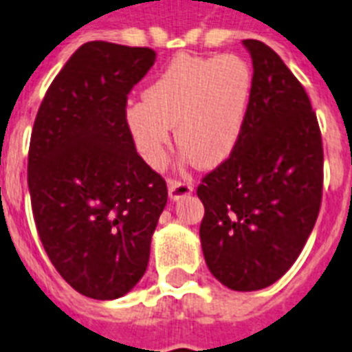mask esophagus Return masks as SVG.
Masks as SVG:
<instances>
[{
    "label": "esophagus",
    "instance_id": "34e87169",
    "mask_svg": "<svg viewBox=\"0 0 352 352\" xmlns=\"http://www.w3.org/2000/svg\"><path fill=\"white\" fill-rule=\"evenodd\" d=\"M167 185H168V196H170L173 199L184 198V196H189V194L192 192V184L187 182V179L168 178Z\"/></svg>",
    "mask_w": 352,
    "mask_h": 352
}]
</instances>
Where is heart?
I'll return each mask as SVG.
<instances>
[{
	"label": "heart",
	"mask_w": 352,
	"mask_h": 352,
	"mask_svg": "<svg viewBox=\"0 0 352 352\" xmlns=\"http://www.w3.org/2000/svg\"><path fill=\"white\" fill-rule=\"evenodd\" d=\"M252 85L251 65L241 56L174 58L145 89V100L125 109L134 147L151 167H163L176 125V142L196 165H220L240 142Z\"/></svg>",
	"instance_id": "heart-1"
}]
</instances>
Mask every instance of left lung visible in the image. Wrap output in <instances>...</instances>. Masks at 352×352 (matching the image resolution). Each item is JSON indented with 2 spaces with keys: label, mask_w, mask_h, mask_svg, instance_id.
<instances>
[{
  "label": "left lung",
  "mask_w": 352,
  "mask_h": 352,
  "mask_svg": "<svg viewBox=\"0 0 352 352\" xmlns=\"http://www.w3.org/2000/svg\"><path fill=\"white\" fill-rule=\"evenodd\" d=\"M243 45L254 69L243 132L196 192L210 272L232 291H258L291 269L316 223L323 145L316 112L287 65L258 39Z\"/></svg>",
  "instance_id": "1"
}]
</instances>
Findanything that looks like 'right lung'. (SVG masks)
<instances>
[{
	"mask_svg": "<svg viewBox=\"0 0 352 352\" xmlns=\"http://www.w3.org/2000/svg\"><path fill=\"white\" fill-rule=\"evenodd\" d=\"M156 61L148 47L81 45L50 83L34 122L29 190L39 240L70 287L94 300L127 294L145 274L167 184L125 125L132 87Z\"/></svg>",
	"mask_w": 352,
	"mask_h": 352,
	"instance_id": "1",
	"label": "right lung"
}]
</instances>
